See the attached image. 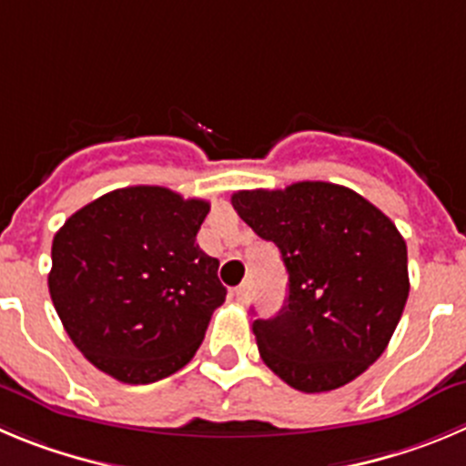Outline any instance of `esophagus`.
I'll use <instances>...</instances> for the list:
<instances>
[{
  "mask_svg": "<svg viewBox=\"0 0 466 466\" xmlns=\"http://www.w3.org/2000/svg\"><path fill=\"white\" fill-rule=\"evenodd\" d=\"M234 297H237L238 303H246L248 297H250V282H243V285H238L237 289H234Z\"/></svg>",
  "mask_w": 466,
  "mask_h": 466,
  "instance_id": "34e87169",
  "label": "esophagus"
}]
</instances>
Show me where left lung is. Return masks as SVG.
<instances>
[{
	"instance_id": "obj_1",
	"label": "left lung",
	"mask_w": 466,
	"mask_h": 466,
	"mask_svg": "<svg viewBox=\"0 0 466 466\" xmlns=\"http://www.w3.org/2000/svg\"><path fill=\"white\" fill-rule=\"evenodd\" d=\"M232 207L276 243L289 276L282 310L253 321L264 363L303 393L363 375L384 354L410 297L407 243L393 220L326 181L238 190Z\"/></svg>"
}]
</instances>
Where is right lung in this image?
Masks as SVG:
<instances>
[{"mask_svg": "<svg viewBox=\"0 0 466 466\" xmlns=\"http://www.w3.org/2000/svg\"><path fill=\"white\" fill-rule=\"evenodd\" d=\"M160 186L112 190L52 238L47 287L73 345L124 384H151L195 356L228 289L195 243L208 213Z\"/></svg>", "mask_w": 466, "mask_h": 466, "instance_id": "add662e5", "label": "right lung"}]
</instances>
